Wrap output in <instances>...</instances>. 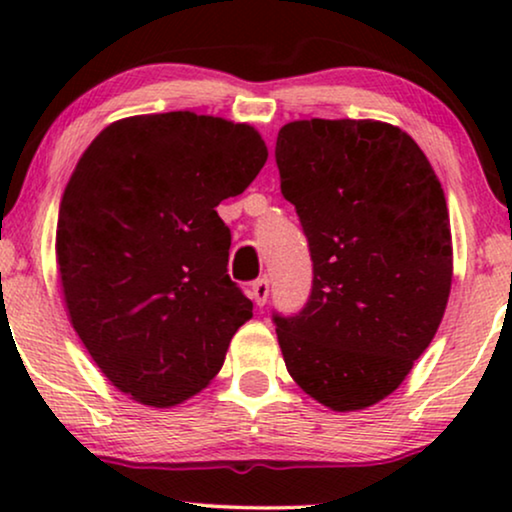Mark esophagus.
Masks as SVG:
<instances>
[{"instance_id": "obj_1", "label": "esophagus", "mask_w": 512, "mask_h": 512, "mask_svg": "<svg viewBox=\"0 0 512 512\" xmlns=\"http://www.w3.org/2000/svg\"><path fill=\"white\" fill-rule=\"evenodd\" d=\"M249 296H251V300H254L256 305H265V300H268V296H270V284H268V279L263 277V279H258V282L251 284Z\"/></svg>"}]
</instances>
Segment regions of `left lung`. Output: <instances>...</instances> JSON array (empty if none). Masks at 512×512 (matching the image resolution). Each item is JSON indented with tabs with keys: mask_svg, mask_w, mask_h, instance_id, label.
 I'll list each match as a JSON object with an SVG mask.
<instances>
[{
	"mask_svg": "<svg viewBox=\"0 0 512 512\" xmlns=\"http://www.w3.org/2000/svg\"><path fill=\"white\" fill-rule=\"evenodd\" d=\"M275 156L314 265L305 310L275 317L286 370L328 410H366L401 387L443 321V186L408 132L373 118L291 121Z\"/></svg>",
	"mask_w": 512,
	"mask_h": 512,
	"instance_id": "left-lung-1",
	"label": "left lung"
}]
</instances>
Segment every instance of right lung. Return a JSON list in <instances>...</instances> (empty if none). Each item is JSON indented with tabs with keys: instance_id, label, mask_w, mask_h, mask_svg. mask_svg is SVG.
<instances>
[{
	"instance_id": "add662e5",
	"label": "right lung",
	"mask_w": 512,
	"mask_h": 512,
	"mask_svg": "<svg viewBox=\"0 0 512 512\" xmlns=\"http://www.w3.org/2000/svg\"><path fill=\"white\" fill-rule=\"evenodd\" d=\"M265 160L254 125L170 111L107 125L76 163L55 230L62 298L90 359L132 401L163 410L200 394L251 319L216 207Z\"/></svg>"
}]
</instances>
